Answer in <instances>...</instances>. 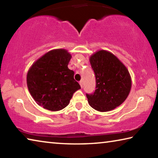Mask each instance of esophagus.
<instances>
[{"label":"esophagus","instance_id":"34e87169","mask_svg":"<svg viewBox=\"0 0 158 158\" xmlns=\"http://www.w3.org/2000/svg\"><path fill=\"white\" fill-rule=\"evenodd\" d=\"M79 84H80V86H81V87L82 88V87H83V81H79Z\"/></svg>","mask_w":158,"mask_h":158}]
</instances>
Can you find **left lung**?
I'll return each instance as SVG.
<instances>
[{
	"label": "left lung",
	"mask_w": 158,
	"mask_h": 158,
	"mask_svg": "<svg viewBox=\"0 0 158 158\" xmlns=\"http://www.w3.org/2000/svg\"><path fill=\"white\" fill-rule=\"evenodd\" d=\"M96 80L94 94H86L91 107L108 112L123 103L131 88V77L127 67L111 52L99 50L89 57Z\"/></svg>",
	"instance_id": "8db88e82"
}]
</instances>
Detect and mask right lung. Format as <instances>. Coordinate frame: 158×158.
<instances>
[{
	"label": "right lung",
	"instance_id": "right-lung-1",
	"mask_svg": "<svg viewBox=\"0 0 158 158\" xmlns=\"http://www.w3.org/2000/svg\"><path fill=\"white\" fill-rule=\"evenodd\" d=\"M72 55L63 48L51 50L35 61L27 75L29 91L39 106L59 111L68 106L81 86L68 68Z\"/></svg>",
	"mask_w": 158,
	"mask_h": 158
}]
</instances>
